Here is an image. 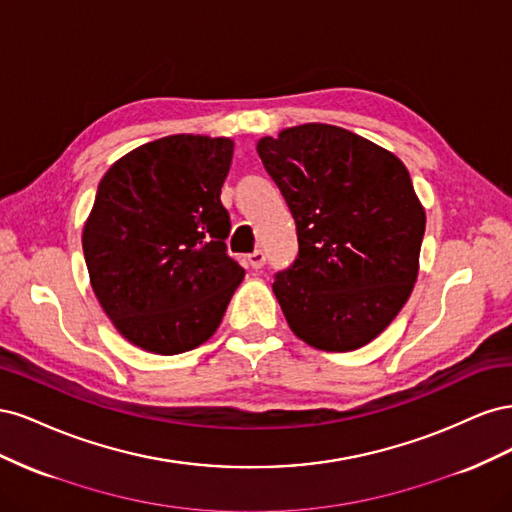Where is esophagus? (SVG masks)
Returning a JSON list of instances; mask_svg holds the SVG:
<instances>
[{"label": "esophagus", "mask_w": 512, "mask_h": 512, "mask_svg": "<svg viewBox=\"0 0 512 512\" xmlns=\"http://www.w3.org/2000/svg\"><path fill=\"white\" fill-rule=\"evenodd\" d=\"M265 260H267V256H265V252H262V250H256V252H252L250 256H247V262H250L252 269H262V267H265Z\"/></svg>", "instance_id": "obj_1"}]
</instances>
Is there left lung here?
Listing matches in <instances>:
<instances>
[{
    "instance_id": "obj_1",
    "label": "left lung",
    "mask_w": 512,
    "mask_h": 512,
    "mask_svg": "<svg viewBox=\"0 0 512 512\" xmlns=\"http://www.w3.org/2000/svg\"><path fill=\"white\" fill-rule=\"evenodd\" d=\"M297 222L299 258L273 282L290 331L327 352L376 339L410 299L425 207L395 153L329 123L256 145Z\"/></svg>"
}]
</instances>
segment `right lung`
Returning <instances> with one entry per match:
<instances>
[{"instance_id": "1", "label": "right lung", "mask_w": 512, "mask_h": 512, "mask_svg": "<svg viewBox=\"0 0 512 512\" xmlns=\"http://www.w3.org/2000/svg\"><path fill=\"white\" fill-rule=\"evenodd\" d=\"M232 151L226 136H164L119 158L98 185L83 226L89 284L136 348L170 356L205 344L245 277L224 243Z\"/></svg>"}]
</instances>
